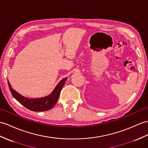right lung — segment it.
I'll list each match as a JSON object with an SVG mask.
<instances>
[{"label":"right lung","instance_id":"right-lung-1","mask_svg":"<svg viewBox=\"0 0 148 148\" xmlns=\"http://www.w3.org/2000/svg\"><path fill=\"white\" fill-rule=\"evenodd\" d=\"M67 79V77L62 79L58 82L56 87L54 88L53 91L49 95L46 96L45 97L38 98H28L23 97L14 90H13L9 81H8V82L9 90L11 92L12 95L17 101H19L22 105L25 106L26 108L30 110L35 112H42L51 109L56 104L58 98L59 97L60 91L64 85L66 83Z\"/></svg>","mask_w":148,"mask_h":148}]
</instances>
